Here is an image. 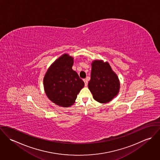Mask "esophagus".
<instances>
[{"label":"esophagus","mask_w":160,"mask_h":160,"mask_svg":"<svg viewBox=\"0 0 160 160\" xmlns=\"http://www.w3.org/2000/svg\"><path fill=\"white\" fill-rule=\"evenodd\" d=\"M83 81H84V83H85V86H88V80H87L86 79H83Z\"/></svg>","instance_id":"34e87169"}]
</instances>
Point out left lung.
<instances>
[{
  "instance_id": "left-lung-1",
  "label": "left lung",
  "mask_w": 160,
  "mask_h": 160,
  "mask_svg": "<svg viewBox=\"0 0 160 160\" xmlns=\"http://www.w3.org/2000/svg\"><path fill=\"white\" fill-rule=\"evenodd\" d=\"M91 65L89 89L95 100L100 103H108L119 92V78L107 62L95 60L92 62Z\"/></svg>"
}]
</instances>
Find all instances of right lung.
Returning a JSON list of instances; mask_svg holds the SVG:
<instances>
[{
	"label": "right lung",
	"instance_id": "add662e5",
	"mask_svg": "<svg viewBox=\"0 0 160 160\" xmlns=\"http://www.w3.org/2000/svg\"><path fill=\"white\" fill-rule=\"evenodd\" d=\"M74 58L64 53L48 68L44 77V88L48 99L62 107L72 105L84 82L72 69Z\"/></svg>",
	"mask_w": 160,
	"mask_h": 160
}]
</instances>
